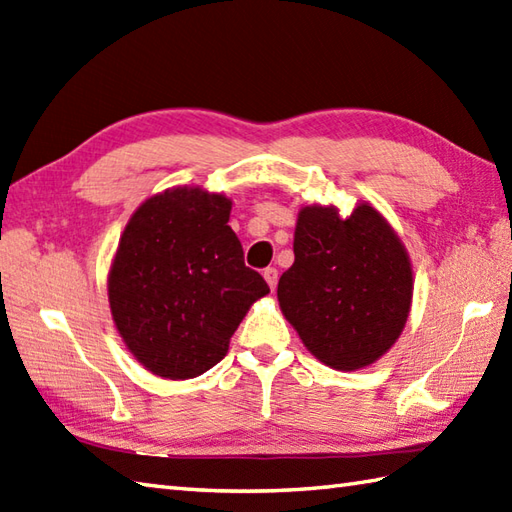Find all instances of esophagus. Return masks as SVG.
Returning <instances> with one entry per match:
<instances>
[{
  "instance_id": "obj_1",
  "label": "esophagus",
  "mask_w": 512,
  "mask_h": 512,
  "mask_svg": "<svg viewBox=\"0 0 512 512\" xmlns=\"http://www.w3.org/2000/svg\"><path fill=\"white\" fill-rule=\"evenodd\" d=\"M264 279H266V284L270 286V290H275V286H277V279H279V273H277V268H266L264 270Z\"/></svg>"
}]
</instances>
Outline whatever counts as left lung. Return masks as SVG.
Returning <instances> with one entry per match:
<instances>
[{
  "mask_svg": "<svg viewBox=\"0 0 512 512\" xmlns=\"http://www.w3.org/2000/svg\"><path fill=\"white\" fill-rule=\"evenodd\" d=\"M292 248L277 299L303 345L341 372L376 363L405 328L413 295L394 228L367 202L350 217L336 206H303Z\"/></svg>",
  "mask_w": 512,
  "mask_h": 512,
  "instance_id": "obj_1",
  "label": "left lung"
}]
</instances>
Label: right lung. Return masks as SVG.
<instances>
[{
	"label": "right lung",
	"mask_w": 512,
	"mask_h": 512,
	"mask_svg": "<svg viewBox=\"0 0 512 512\" xmlns=\"http://www.w3.org/2000/svg\"><path fill=\"white\" fill-rule=\"evenodd\" d=\"M231 200L167 189L138 206L118 242L107 295L118 334L151 374L187 380L222 361L237 325L270 288L244 264Z\"/></svg>",
	"instance_id": "1"
}]
</instances>
